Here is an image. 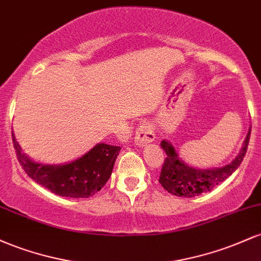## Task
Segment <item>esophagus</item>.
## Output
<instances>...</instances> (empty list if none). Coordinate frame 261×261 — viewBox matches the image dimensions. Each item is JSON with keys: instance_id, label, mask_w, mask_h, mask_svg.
I'll use <instances>...</instances> for the list:
<instances>
[{"instance_id": "1", "label": "esophagus", "mask_w": 261, "mask_h": 261, "mask_svg": "<svg viewBox=\"0 0 261 261\" xmlns=\"http://www.w3.org/2000/svg\"><path fill=\"white\" fill-rule=\"evenodd\" d=\"M155 139L154 136V128L151 122H143L141 124L136 131V136H135V141L139 146H145L148 143L153 142Z\"/></svg>"}]
</instances>
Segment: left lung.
<instances>
[{
	"label": "left lung",
	"instance_id": "obj_1",
	"mask_svg": "<svg viewBox=\"0 0 261 261\" xmlns=\"http://www.w3.org/2000/svg\"><path fill=\"white\" fill-rule=\"evenodd\" d=\"M250 128L245 136L243 147L236 155L234 160L223 167H215V168L207 169L188 166L179 157L174 146L169 141L163 140L161 142V147L166 152L167 157L161 170V185L168 193L180 197H194L202 193L211 191L216 185L232 175V173L236 172V169L241 166L242 161L247 153L248 143L250 139Z\"/></svg>",
	"mask_w": 261,
	"mask_h": 261
}]
</instances>
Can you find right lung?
<instances>
[{
	"label": "right lung",
	"instance_id": "1",
	"mask_svg": "<svg viewBox=\"0 0 261 261\" xmlns=\"http://www.w3.org/2000/svg\"><path fill=\"white\" fill-rule=\"evenodd\" d=\"M17 158L24 172L41 187L65 197H89L106 185L118 157L119 146L97 143L77 160L64 164H43L29 158L12 131Z\"/></svg>",
	"mask_w": 261,
	"mask_h": 261
}]
</instances>
